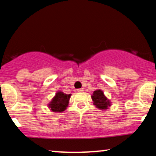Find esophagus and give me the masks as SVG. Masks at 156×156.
<instances>
[{
  "label": "esophagus",
  "instance_id": "obj_1",
  "mask_svg": "<svg viewBox=\"0 0 156 156\" xmlns=\"http://www.w3.org/2000/svg\"><path fill=\"white\" fill-rule=\"evenodd\" d=\"M77 91H78V92H83V91H84V89H83L82 88V89H78Z\"/></svg>",
  "mask_w": 156,
  "mask_h": 156
}]
</instances>
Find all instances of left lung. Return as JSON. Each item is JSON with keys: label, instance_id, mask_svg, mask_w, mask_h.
Instances as JSON below:
<instances>
[{"label": "left lung", "instance_id": "obj_1", "mask_svg": "<svg viewBox=\"0 0 156 156\" xmlns=\"http://www.w3.org/2000/svg\"><path fill=\"white\" fill-rule=\"evenodd\" d=\"M93 104L100 110H106L112 106V102L101 89H97L91 95Z\"/></svg>", "mask_w": 156, "mask_h": 156}]
</instances>
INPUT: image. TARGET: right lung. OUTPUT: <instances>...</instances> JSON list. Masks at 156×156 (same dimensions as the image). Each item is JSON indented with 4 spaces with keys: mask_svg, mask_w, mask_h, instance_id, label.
<instances>
[{
    "mask_svg": "<svg viewBox=\"0 0 156 156\" xmlns=\"http://www.w3.org/2000/svg\"><path fill=\"white\" fill-rule=\"evenodd\" d=\"M71 95V94H66L62 91H57L54 97L48 104V107L50 108L51 112H53L61 113L64 112L69 105Z\"/></svg>",
    "mask_w": 156,
    "mask_h": 156,
    "instance_id": "obj_1",
    "label": "right lung"
}]
</instances>
